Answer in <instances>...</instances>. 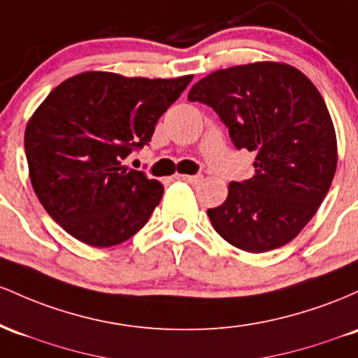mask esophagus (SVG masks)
Returning a JSON list of instances; mask_svg holds the SVG:
<instances>
[{"label":"esophagus","mask_w":358,"mask_h":358,"mask_svg":"<svg viewBox=\"0 0 358 358\" xmlns=\"http://www.w3.org/2000/svg\"><path fill=\"white\" fill-rule=\"evenodd\" d=\"M178 178L180 179V180H186V182H189V184H198V182H201V176H178Z\"/></svg>","instance_id":"34e87169"}]
</instances>
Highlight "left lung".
<instances>
[{"mask_svg": "<svg viewBox=\"0 0 358 358\" xmlns=\"http://www.w3.org/2000/svg\"><path fill=\"white\" fill-rule=\"evenodd\" d=\"M189 101L211 106L236 148L255 152V174L228 184L208 210L222 238L250 254L294 240L318 211L338 162L336 134L320 91L282 62L243 64L199 79Z\"/></svg>", "mask_w": 358, "mask_h": 358, "instance_id": "left-lung-1", "label": "left lung"}]
</instances>
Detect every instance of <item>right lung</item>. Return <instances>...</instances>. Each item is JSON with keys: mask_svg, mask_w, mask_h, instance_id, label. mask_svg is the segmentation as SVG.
<instances>
[{"mask_svg": "<svg viewBox=\"0 0 358 358\" xmlns=\"http://www.w3.org/2000/svg\"><path fill=\"white\" fill-rule=\"evenodd\" d=\"M191 79L87 71L60 83L35 110L25 128L31 186L76 240L113 247L148 222L164 186L122 160L150 142Z\"/></svg>", "mask_w": 358, "mask_h": 358, "instance_id": "1", "label": "right lung"}]
</instances>
